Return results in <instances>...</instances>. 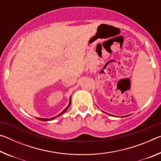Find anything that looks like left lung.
I'll list each match as a JSON object with an SVG mask.
<instances>
[{
  "mask_svg": "<svg viewBox=\"0 0 161 161\" xmlns=\"http://www.w3.org/2000/svg\"><path fill=\"white\" fill-rule=\"evenodd\" d=\"M109 115H110V114H109Z\"/></svg>",
  "mask_w": 161,
  "mask_h": 161,
  "instance_id": "1",
  "label": "left lung"
}]
</instances>
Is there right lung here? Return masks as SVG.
<instances>
[{"mask_svg":"<svg viewBox=\"0 0 161 161\" xmlns=\"http://www.w3.org/2000/svg\"><path fill=\"white\" fill-rule=\"evenodd\" d=\"M70 104H71V97H70V98H69V104H68V106L67 107L64 108V109L62 111V112L59 114H58V116H54V117H53V118H51V119H44V118H36L37 119H38V120H40V121H52V120H53V119H56L57 117H58V116H61V115H62V114H63L65 111H66L68 108H69V106H70Z\"/></svg>","mask_w":161,"mask_h":161,"instance_id":"right-lung-1","label":"right lung"}]
</instances>
